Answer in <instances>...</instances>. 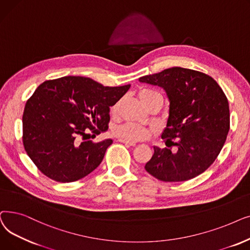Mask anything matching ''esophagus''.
Instances as JSON below:
<instances>
[{"mask_svg":"<svg viewBox=\"0 0 250 250\" xmlns=\"http://www.w3.org/2000/svg\"><path fill=\"white\" fill-rule=\"evenodd\" d=\"M119 141L122 142V144H124L126 146H136L134 141H129V140H125V139H119Z\"/></svg>","mask_w":250,"mask_h":250,"instance_id":"obj_1","label":"esophagus"}]
</instances>
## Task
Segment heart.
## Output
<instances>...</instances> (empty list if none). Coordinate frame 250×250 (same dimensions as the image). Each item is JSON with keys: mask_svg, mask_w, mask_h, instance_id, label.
<instances>
[{"mask_svg": "<svg viewBox=\"0 0 250 250\" xmlns=\"http://www.w3.org/2000/svg\"><path fill=\"white\" fill-rule=\"evenodd\" d=\"M138 99L140 102L144 104L146 106L148 105L151 102H153L158 98H162L161 94L150 88H142L137 93ZM118 108V104H116L113 108L112 112L116 113ZM150 133V130L148 128L142 127L137 124L133 123H126L121 126H119L115 130V134L121 139L129 140V141H138V140H144L148 137Z\"/></svg>", "mask_w": 250, "mask_h": 250, "instance_id": "heart-1", "label": "heart"}]
</instances>
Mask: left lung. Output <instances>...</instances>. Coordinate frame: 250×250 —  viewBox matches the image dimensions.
Here are the masks:
<instances>
[{"instance_id": "1", "label": "left lung", "mask_w": 250, "mask_h": 250, "mask_svg": "<svg viewBox=\"0 0 250 250\" xmlns=\"http://www.w3.org/2000/svg\"><path fill=\"white\" fill-rule=\"evenodd\" d=\"M139 81L167 93L169 117L162 138L167 146H177L176 152L153 146L146 172L165 182L187 181L204 173L219 156L230 128L228 100L217 81L181 67L142 76Z\"/></svg>"}]
</instances>
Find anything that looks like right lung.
<instances>
[{"instance_id":"1","label":"right lung","mask_w":250,"mask_h":250,"mask_svg":"<svg viewBox=\"0 0 250 250\" xmlns=\"http://www.w3.org/2000/svg\"><path fill=\"white\" fill-rule=\"evenodd\" d=\"M130 88L104 86L88 77L46 80L26 102L23 146L38 169L52 180L77 181L102 163L112 139H87L108 130L110 106Z\"/></svg>"}]
</instances>
